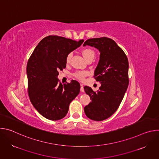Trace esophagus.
<instances>
[{"label":"esophagus","instance_id":"obj_1","mask_svg":"<svg viewBox=\"0 0 159 159\" xmlns=\"http://www.w3.org/2000/svg\"><path fill=\"white\" fill-rule=\"evenodd\" d=\"M80 91L84 93V86L82 84H80Z\"/></svg>","mask_w":159,"mask_h":159}]
</instances>
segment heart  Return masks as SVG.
Returning a JSON list of instances; mask_svg holds the SVG:
<instances>
[{
    "mask_svg": "<svg viewBox=\"0 0 159 159\" xmlns=\"http://www.w3.org/2000/svg\"><path fill=\"white\" fill-rule=\"evenodd\" d=\"M82 55L85 59L87 61L89 60H93V59L95 58L96 56V52L95 51L90 48H85L82 50ZM72 57V53L70 52L69 54L66 55V63H69L71 61V58ZM89 75V72L88 71H77L74 74V76L77 79L79 80H84L85 77L87 75Z\"/></svg>",
    "mask_w": 159,
    "mask_h": 159,
    "instance_id": "obj_1",
    "label": "heart"
}]
</instances>
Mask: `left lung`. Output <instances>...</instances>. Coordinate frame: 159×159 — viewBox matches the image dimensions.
Listing matches in <instances>:
<instances>
[{
  "label": "left lung",
  "mask_w": 159,
  "mask_h": 159,
  "mask_svg": "<svg viewBox=\"0 0 159 159\" xmlns=\"http://www.w3.org/2000/svg\"><path fill=\"white\" fill-rule=\"evenodd\" d=\"M94 47L100 52V60L94 77L101 84L97 92L89 87L84 90L92 101L85 106L84 112L90 120H104L119 107L129 84L128 60L116 43L106 37L91 38L84 46Z\"/></svg>",
  "instance_id": "obj_1"
}]
</instances>
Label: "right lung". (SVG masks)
<instances>
[{"label":"right lung","mask_w":159,"mask_h":159,"mask_svg":"<svg viewBox=\"0 0 159 159\" xmlns=\"http://www.w3.org/2000/svg\"><path fill=\"white\" fill-rule=\"evenodd\" d=\"M84 41L50 35L40 41L28 60L29 98L39 114L48 120L64 118L70 103L79 94L80 86L77 81L62 85L57 77L58 71L66 67V55Z\"/></svg>","instance_id":"obj_1"}]
</instances>
